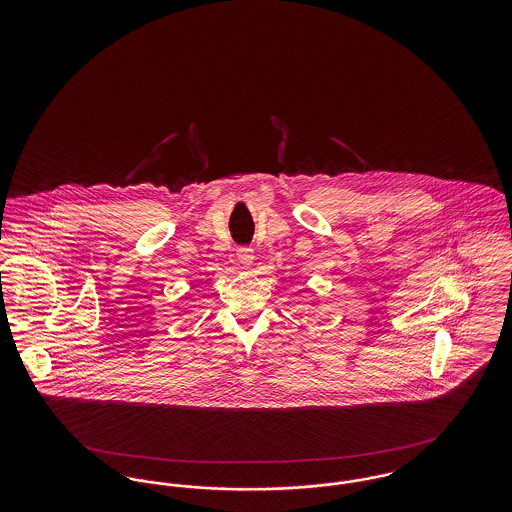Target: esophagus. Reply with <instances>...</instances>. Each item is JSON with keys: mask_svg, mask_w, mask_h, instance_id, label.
I'll return each instance as SVG.
<instances>
[{"mask_svg": "<svg viewBox=\"0 0 512 512\" xmlns=\"http://www.w3.org/2000/svg\"><path fill=\"white\" fill-rule=\"evenodd\" d=\"M236 257H238V263H240V265L251 267L253 261H255V251H253V247H249V245H242V247H238Z\"/></svg>", "mask_w": 512, "mask_h": 512, "instance_id": "esophagus-1", "label": "esophagus"}]
</instances>
